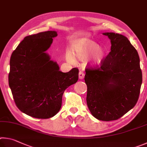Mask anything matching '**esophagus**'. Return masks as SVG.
Here are the masks:
<instances>
[{
    "instance_id": "esophagus-1",
    "label": "esophagus",
    "mask_w": 147,
    "mask_h": 147,
    "mask_svg": "<svg viewBox=\"0 0 147 147\" xmlns=\"http://www.w3.org/2000/svg\"><path fill=\"white\" fill-rule=\"evenodd\" d=\"M84 75H85V74H84V72L82 70L79 71V78L80 79H83L84 77Z\"/></svg>"
}]
</instances>
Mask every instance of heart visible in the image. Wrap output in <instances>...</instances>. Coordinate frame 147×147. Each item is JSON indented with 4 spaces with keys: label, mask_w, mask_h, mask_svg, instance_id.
Returning <instances> with one entry per match:
<instances>
[{
    "label": "heart",
    "mask_w": 147,
    "mask_h": 147,
    "mask_svg": "<svg viewBox=\"0 0 147 147\" xmlns=\"http://www.w3.org/2000/svg\"><path fill=\"white\" fill-rule=\"evenodd\" d=\"M92 55L94 63H101L104 57V50L99 48V45L92 40H84L74 46L73 49L74 57L80 61H84ZM69 61L74 62L70 55L68 56Z\"/></svg>",
    "instance_id": "1"
}]
</instances>
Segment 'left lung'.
<instances>
[{"label": "left lung", "mask_w": 147, "mask_h": 147, "mask_svg": "<svg viewBox=\"0 0 147 147\" xmlns=\"http://www.w3.org/2000/svg\"><path fill=\"white\" fill-rule=\"evenodd\" d=\"M111 40V51L100 64L85 69L86 102L96 119H119L134 107L142 83L137 50L124 35L104 33Z\"/></svg>", "instance_id": "obj_1"}]
</instances>
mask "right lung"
<instances>
[{
    "label": "right lung",
    "instance_id": "right-lung-1",
    "mask_svg": "<svg viewBox=\"0 0 147 147\" xmlns=\"http://www.w3.org/2000/svg\"><path fill=\"white\" fill-rule=\"evenodd\" d=\"M57 36L54 31L26 36L10 58L8 81L15 103L31 117L48 119L56 115L64 92L78 80V68L63 73L45 52Z\"/></svg>",
    "mask_w": 147,
    "mask_h": 147
}]
</instances>
